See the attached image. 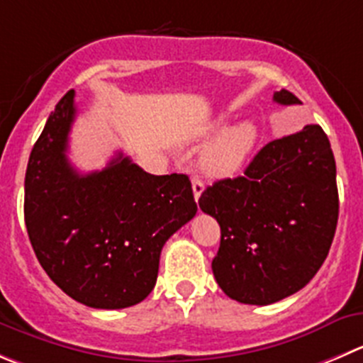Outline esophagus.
Masks as SVG:
<instances>
[{
	"mask_svg": "<svg viewBox=\"0 0 363 363\" xmlns=\"http://www.w3.org/2000/svg\"><path fill=\"white\" fill-rule=\"evenodd\" d=\"M203 189H205V185H203V182L199 178H192V192H194V199L198 201L199 196L203 194Z\"/></svg>",
	"mask_w": 363,
	"mask_h": 363,
	"instance_id": "esophagus-1",
	"label": "esophagus"
}]
</instances>
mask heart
<instances>
[{
  "instance_id": "obj_1",
  "label": "heart",
  "mask_w": 363,
  "mask_h": 363,
  "mask_svg": "<svg viewBox=\"0 0 363 363\" xmlns=\"http://www.w3.org/2000/svg\"><path fill=\"white\" fill-rule=\"evenodd\" d=\"M223 126V121H217L208 128L206 137L216 135ZM257 143L258 128L253 121L233 124L205 147L201 153V169L210 178H230L244 167Z\"/></svg>"
}]
</instances>
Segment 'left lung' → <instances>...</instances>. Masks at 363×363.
<instances>
[{
	"label": "left lung",
	"instance_id": "1",
	"mask_svg": "<svg viewBox=\"0 0 363 363\" xmlns=\"http://www.w3.org/2000/svg\"><path fill=\"white\" fill-rule=\"evenodd\" d=\"M298 105L292 92L272 96ZM199 208L220 226L212 271L228 298L271 305L301 291L333 242L339 219L337 167L319 124L265 144L244 176L206 187Z\"/></svg>",
	"mask_w": 363,
	"mask_h": 363
}]
</instances>
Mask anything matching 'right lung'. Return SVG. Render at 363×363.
Returning a JSON list of instances; mask_svg holds the SVG:
<instances>
[{
    "mask_svg": "<svg viewBox=\"0 0 363 363\" xmlns=\"http://www.w3.org/2000/svg\"><path fill=\"white\" fill-rule=\"evenodd\" d=\"M69 91L48 117L24 178V223L44 271L74 301L117 310L147 298L169 237L198 212L185 174L155 176L123 153L82 174L67 158Z\"/></svg>",
    "mask_w": 363,
    "mask_h": 363,
    "instance_id": "obj_1",
    "label": "right lung"
}]
</instances>
